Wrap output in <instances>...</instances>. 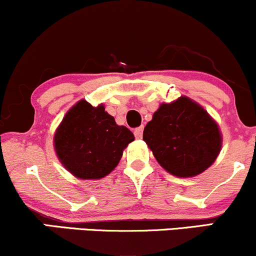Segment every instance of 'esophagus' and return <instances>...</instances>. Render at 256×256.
Wrapping results in <instances>:
<instances>
[{"mask_svg":"<svg viewBox=\"0 0 256 256\" xmlns=\"http://www.w3.org/2000/svg\"><path fill=\"white\" fill-rule=\"evenodd\" d=\"M134 136H136V138H138V140H140L143 136V126H140V128H137L136 130H134Z\"/></svg>","mask_w":256,"mask_h":256,"instance_id":"1","label":"esophagus"}]
</instances>
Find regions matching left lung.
Here are the masks:
<instances>
[{
    "label": "left lung",
    "instance_id": "8db88e82",
    "mask_svg": "<svg viewBox=\"0 0 256 256\" xmlns=\"http://www.w3.org/2000/svg\"><path fill=\"white\" fill-rule=\"evenodd\" d=\"M143 140L164 170L179 178L198 176L222 150L218 122L194 100L161 104L143 131Z\"/></svg>",
    "mask_w": 256,
    "mask_h": 256
}]
</instances>
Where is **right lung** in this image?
<instances>
[{
	"label": "right lung",
	"mask_w": 256,
	"mask_h": 256,
	"mask_svg": "<svg viewBox=\"0 0 256 256\" xmlns=\"http://www.w3.org/2000/svg\"><path fill=\"white\" fill-rule=\"evenodd\" d=\"M134 134L104 110L80 100L55 131L54 150L62 166L79 179H101L118 166Z\"/></svg>",
	"instance_id": "right-lung-1"
}]
</instances>
